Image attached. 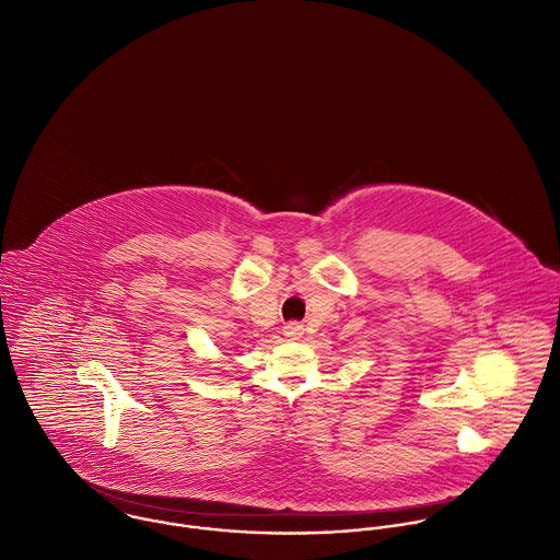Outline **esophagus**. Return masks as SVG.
Instances as JSON below:
<instances>
[{"mask_svg": "<svg viewBox=\"0 0 560 560\" xmlns=\"http://www.w3.org/2000/svg\"><path fill=\"white\" fill-rule=\"evenodd\" d=\"M303 325H299V323H288L285 327H283V334L288 339H301L303 337Z\"/></svg>", "mask_w": 560, "mask_h": 560, "instance_id": "34e87169", "label": "esophagus"}]
</instances>
